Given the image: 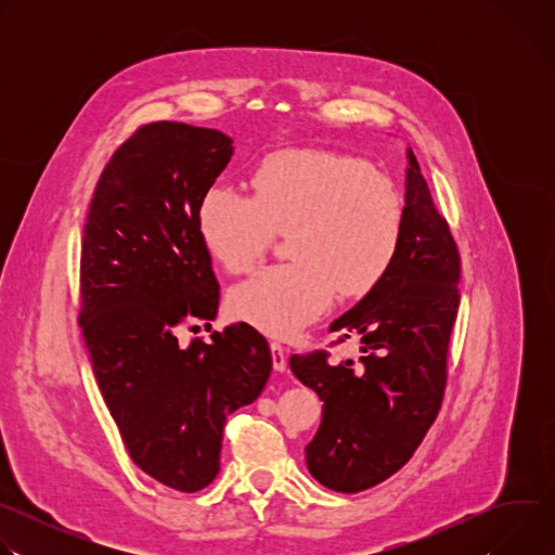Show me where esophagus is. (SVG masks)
<instances>
[{"label":"esophagus","instance_id":"esophagus-1","mask_svg":"<svg viewBox=\"0 0 555 555\" xmlns=\"http://www.w3.org/2000/svg\"><path fill=\"white\" fill-rule=\"evenodd\" d=\"M270 351H272V364L274 371H285L287 369V349L281 343H270Z\"/></svg>","mask_w":555,"mask_h":555}]
</instances>
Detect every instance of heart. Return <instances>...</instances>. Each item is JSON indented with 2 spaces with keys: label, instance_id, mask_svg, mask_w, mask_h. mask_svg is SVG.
<instances>
[{
  "label": "heart",
  "instance_id": "b5f03b06",
  "mask_svg": "<svg viewBox=\"0 0 555 555\" xmlns=\"http://www.w3.org/2000/svg\"><path fill=\"white\" fill-rule=\"evenodd\" d=\"M253 189L212 182L197 204V230L208 255L234 274L253 270L279 232H292V263L263 268L228 294L232 315L263 334H300L338 292L358 298L375 289L400 255L402 193L360 157L274 151L255 169Z\"/></svg>",
  "mask_w": 555,
  "mask_h": 555
}]
</instances>
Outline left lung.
I'll list each match as a JSON object with an SVG mask.
<instances>
[{
  "label": "left lung",
  "mask_w": 555,
  "mask_h": 555,
  "mask_svg": "<svg viewBox=\"0 0 555 555\" xmlns=\"http://www.w3.org/2000/svg\"><path fill=\"white\" fill-rule=\"evenodd\" d=\"M406 221L384 281L332 325L360 360L332 362L319 349L292 356L294 375L325 402L305 448L321 486L356 494L398 472L435 424L448 382V345L459 311L461 257L446 217L409 149Z\"/></svg>",
  "instance_id": "1"
}]
</instances>
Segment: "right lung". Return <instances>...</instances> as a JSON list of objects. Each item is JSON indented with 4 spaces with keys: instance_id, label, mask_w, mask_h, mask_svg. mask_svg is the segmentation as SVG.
Returning <instances> with one entry per match:
<instances>
[{
    "instance_id": "right-lung-1",
    "label": "right lung",
    "mask_w": 555,
    "mask_h": 555,
    "mask_svg": "<svg viewBox=\"0 0 555 555\" xmlns=\"http://www.w3.org/2000/svg\"><path fill=\"white\" fill-rule=\"evenodd\" d=\"M230 155L217 129L142 125L105 165L83 228L78 325L99 388L133 463L178 492L212 483L225 417L272 371L268 340L246 323L178 343L182 325L217 315L197 204Z\"/></svg>"
}]
</instances>
